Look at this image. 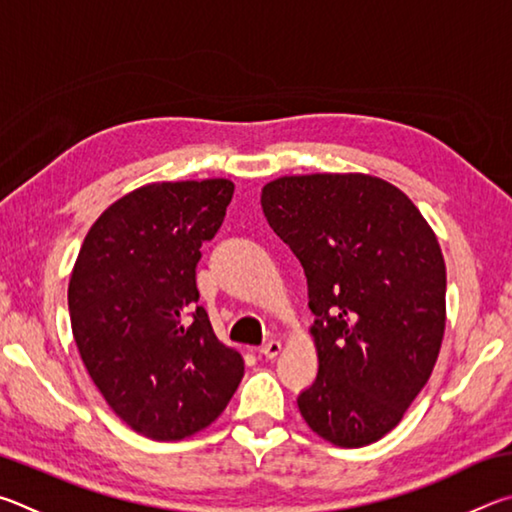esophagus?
<instances>
[{"mask_svg":"<svg viewBox=\"0 0 512 512\" xmlns=\"http://www.w3.org/2000/svg\"><path fill=\"white\" fill-rule=\"evenodd\" d=\"M282 352V343L280 341H268V343H264L262 345V348H259V354H262V357L264 359H275L277 357V354H280Z\"/></svg>","mask_w":512,"mask_h":512,"instance_id":"34e87169","label":"esophagus"}]
</instances>
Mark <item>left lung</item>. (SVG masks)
Here are the masks:
<instances>
[{
    "mask_svg": "<svg viewBox=\"0 0 512 512\" xmlns=\"http://www.w3.org/2000/svg\"><path fill=\"white\" fill-rule=\"evenodd\" d=\"M273 232L307 275L318 377L309 429L366 447L404 418L445 334V259L411 198L368 173L282 176L262 189Z\"/></svg>",
    "mask_w": 512,
    "mask_h": 512,
    "instance_id": "obj_1",
    "label": "left lung"
}]
</instances>
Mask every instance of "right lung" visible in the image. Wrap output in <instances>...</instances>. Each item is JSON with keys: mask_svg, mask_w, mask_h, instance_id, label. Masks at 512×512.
Instances as JSON below:
<instances>
[{"mask_svg": "<svg viewBox=\"0 0 512 512\" xmlns=\"http://www.w3.org/2000/svg\"><path fill=\"white\" fill-rule=\"evenodd\" d=\"M225 178L151 183L121 196L85 235L67 302L94 386L133 431L183 440L219 418L244 359L198 307L201 246L221 228Z\"/></svg>", "mask_w": 512, "mask_h": 512, "instance_id": "right-lung-1", "label": "right lung"}]
</instances>
